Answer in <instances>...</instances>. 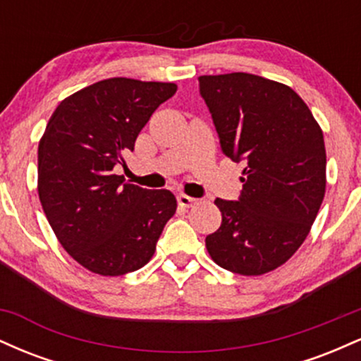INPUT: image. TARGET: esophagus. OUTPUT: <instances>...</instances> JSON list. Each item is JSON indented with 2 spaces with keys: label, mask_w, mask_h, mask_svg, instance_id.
I'll return each mask as SVG.
<instances>
[{
  "label": "esophagus",
  "mask_w": 361,
  "mask_h": 361,
  "mask_svg": "<svg viewBox=\"0 0 361 361\" xmlns=\"http://www.w3.org/2000/svg\"><path fill=\"white\" fill-rule=\"evenodd\" d=\"M197 204V198H192L188 197V195H178V205L183 207V209H190V207H193Z\"/></svg>",
  "instance_id": "esophagus-1"
}]
</instances>
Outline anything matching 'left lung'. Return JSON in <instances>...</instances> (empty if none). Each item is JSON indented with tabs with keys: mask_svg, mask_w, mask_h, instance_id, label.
<instances>
[{
	"mask_svg": "<svg viewBox=\"0 0 361 361\" xmlns=\"http://www.w3.org/2000/svg\"><path fill=\"white\" fill-rule=\"evenodd\" d=\"M198 82L222 152L244 163L239 200H215L222 224L205 238L207 251L224 270L263 275L292 258L321 209L322 130L287 85L247 73Z\"/></svg>",
	"mask_w": 361,
	"mask_h": 361,
	"instance_id": "8db88e82",
	"label": "left lung"
}]
</instances>
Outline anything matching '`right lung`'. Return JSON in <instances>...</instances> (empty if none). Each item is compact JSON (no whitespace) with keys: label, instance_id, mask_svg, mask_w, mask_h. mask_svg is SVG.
I'll use <instances>...</instances> for the list:
<instances>
[{"label":"right lung","instance_id":"add662e5","mask_svg":"<svg viewBox=\"0 0 361 361\" xmlns=\"http://www.w3.org/2000/svg\"><path fill=\"white\" fill-rule=\"evenodd\" d=\"M175 82L110 78L62 100L39 142V198L54 234L86 270L103 276L149 263L176 212L169 190L115 175Z\"/></svg>","mask_w":361,"mask_h":361}]
</instances>
